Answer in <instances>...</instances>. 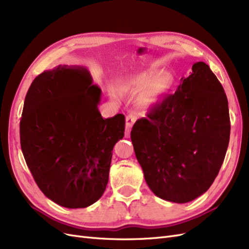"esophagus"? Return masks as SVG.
<instances>
[{
    "instance_id": "1",
    "label": "esophagus",
    "mask_w": 249,
    "mask_h": 249,
    "mask_svg": "<svg viewBox=\"0 0 249 249\" xmlns=\"http://www.w3.org/2000/svg\"><path fill=\"white\" fill-rule=\"evenodd\" d=\"M135 121H136V116L134 114H129L126 117V127H125V136H126V138L129 136L131 128H132Z\"/></svg>"
}]
</instances>
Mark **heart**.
<instances>
[{"instance_id":"obj_1","label":"heart","mask_w":249,"mask_h":249,"mask_svg":"<svg viewBox=\"0 0 249 249\" xmlns=\"http://www.w3.org/2000/svg\"><path fill=\"white\" fill-rule=\"evenodd\" d=\"M174 86V78L170 74H162L157 69H150L133 77L131 81L122 86V92L134 97L142 107L154 106L161 101L170 93ZM117 98V93L111 92Z\"/></svg>"}]
</instances>
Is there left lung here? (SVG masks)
Returning <instances> with one entry per match:
<instances>
[{"mask_svg":"<svg viewBox=\"0 0 249 249\" xmlns=\"http://www.w3.org/2000/svg\"><path fill=\"white\" fill-rule=\"evenodd\" d=\"M230 132L227 95L210 67L197 62L177 91L135 122L130 136L153 194L184 204L205 194L217 177Z\"/></svg>","mask_w":249,"mask_h":249,"instance_id":"1","label":"left lung"}]
</instances>
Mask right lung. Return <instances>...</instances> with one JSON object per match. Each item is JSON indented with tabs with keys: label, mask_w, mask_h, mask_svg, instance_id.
<instances>
[{
	"label": "right lung",
	"mask_w": 249,
	"mask_h": 249,
	"mask_svg": "<svg viewBox=\"0 0 249 249\" xmlns=\"http://www.w3.org/2000/svg\"><path fill=\"white\" fill-rule=\"evenodd\" d=\"M101 90L84 67L59 65L39 74L26 95L19 124L20 147L44 196L76 209L101 197L125 117L103 119Z\"/></svg>",
	"instance_id": "obj_1"
}]
</instances>
